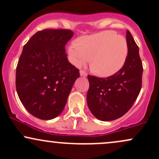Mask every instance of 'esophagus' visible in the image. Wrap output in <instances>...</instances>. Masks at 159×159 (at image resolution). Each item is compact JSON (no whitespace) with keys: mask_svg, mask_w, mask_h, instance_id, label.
I'll use <instances>...</instances> for the list:
<instances>
[{"mask_svg":"<svg viewBox=\"0 0 159 159\" xmlns=\"http://www.w3.org/2000/svg\"><path fill=\"white\" fill-rule=\"evenodd\" d=\"M80 75H81V76H87V73L85 72V71L82 70V69H81V70L80 71Z\"/></svg>","mask_w":159,"mask_h":159,"instance_id":"1","label":"esophagus"}]
</instances>
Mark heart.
<instances>
[{"instance_id":"heart-1","label":"heart","mask_w":159,"mask_h":159,"mask_svg":"<svg viewBox=\"0 0 159 159\" xmlns=\"http://www.w3.org/2000/svg\"><path fill=\"white\" fill-rule=\"evenodd\" d=\"M69 59L75 66H81L90 59V68L94 73L108 77L123 67L128 54L126 40L114 31H104L83 36L77 44L68 50Z\"/></svg>"}]
</instances>
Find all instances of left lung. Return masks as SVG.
<instances>
[{"instance_id": "8db88e82", "label": "left lung", "mask_w": 159, "mask_h": 159, "mask_svg": "<svg viewBox=\"0 0 159 159\" xmlns=\"http://www.w3.org/2000/svg\"><path fill=\"white\" fill-rule=\"evenodd\" d=\"M128 55L121 69L107 78L87 76L90 87L87 102L91 113L98 120L111 121L121 117L132 107L142 86L143 65L139 48L127 30Z\"/></svg>"}]
</instances>
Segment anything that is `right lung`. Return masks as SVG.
Returning <instances> with one entry per match:
<instances>
[{"label":"right lung","mask_w":159,"mask_h":159,"mask_svg":"<svg viewBox=\"0 0 159 159\" xmlns=\"http://www.w3.org/2000/svg\"><path fill=\"white\" fill-rule=\"evenodd\" d=\"M73 36L67 29L36 32L24 45L16 75L18 96L35 117L52 120L61 114L79 69L67 59L65 45Z\"/></svg>","instance_id":"right-lung-1"}]
</instances>
